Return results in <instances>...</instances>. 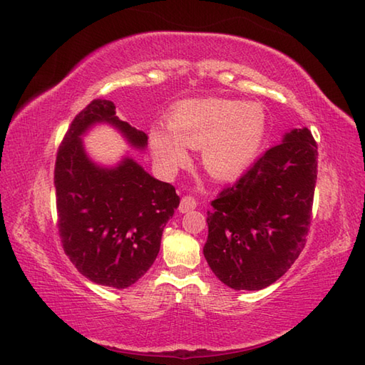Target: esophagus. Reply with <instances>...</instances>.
Instances as JSON below:
<instances>
[{
  "mask_svg": "<svg viewBox=\"0 0 365 365\" xmlns=\"http://www.w3.org/2000/svg\"><path fill=\"white\" fill-rule=\"evenodd\" d=\"M197 205L196 199L192 196H183L182 200H180V207H178V210H180V213H188L191 210H195Z\"/></svg>",
  "mask_w": 365,
  "mask_h": 365,
  "instance_id": "1",
  "label": "esophagus"
}]
</instances>
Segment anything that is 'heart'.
Instances as JSON below:
<instances>
[{"label": "heart", "mask_w": 365, "mask_h": 365, "mask_svg": "<svg viewBox=\"0 0 365 365\" xmlns=\"http://www.w3.org/2000/svg\"><path fill=\"white\" fill-rule=\"evenodd\" d=\"M166 131L153 130L152 150L161 166L173 170L188 161V149H202V163L212 175L230 178L257 157L267 131L262 105L237 100L205 98L178 103Z\"/></svg>", "instance_id": "1"}]
</instances>
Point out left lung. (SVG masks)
<instances>
[{
    "label": "left lung",
    "instance_id": "1",
    "mask_svg": "<svg viewBox=\"0 0 365 365\" xmlns=\"http://www.w3.org/2000/svg\"><path fill=\"white\" fill-rule=\"evenodd\" d=\"M317 143L307 128L285 133L212 200L204 255L234 290H262L298 259L312 221Z\"/></svg>",
    "mask_w": 365,
    "mask_h": 365
}]
</instances>
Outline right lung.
I'll list each match as a JSON object with an SVG mask.
<instances>
[{
	"label": "right lung",
	"instance_id": "right-lung-1",
	"mask_svg": "<svg viewBox=\"0 0 365 365\" xmlns=\"http://www.w3.org/2000/svg\"><path fill=\"white\" fill-rule=\"evenodd\" d=\"M105 122L144 149L147 135L115 115L110 100L96 98L75 115L54 165L58 229L64 252L89 281L127 289L157 259L163 229L180 204L175 188L125 157L102 168L84 152L81 135Z\"/></svg>",
	"mask_w": 365,
	"mask_h": 365
}]
</instances>
